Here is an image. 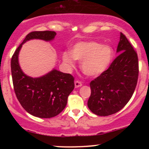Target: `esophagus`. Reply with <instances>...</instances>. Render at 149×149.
Returning a JSON list of instances; mask_svg holds the SVG:
<instances>
[{"label": "esophagus", "instance_id": "obj_1", "mask_svg": "<svg viewBox=\"0 0 149 149\" xmlns=\"http://www.w3.org/2000/svg\"><path fill=\"white\" fill-rule=\"evenodd\" d=\"M82 86L81 82L79 81H75V87L76 88H79V87H81Z\"/></svg>", "mask_w": 149, "mask_h": 149}]
</instances>
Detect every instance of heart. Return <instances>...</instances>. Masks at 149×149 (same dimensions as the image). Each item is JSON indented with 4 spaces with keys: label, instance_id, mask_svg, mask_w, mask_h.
Wrapping results in <instances>:
<instances>
[{
    "label": "heart",
    "instance_id": "heart-1",
    "mask_svg": "<svg viewBox=\"0 0 149 149\" xmlns=\"http://www.w3.org/2000/svg\"><path fill=\"white\" fill-rule=\"evenodd\" d=\"M113 57L114 50L111 46L86 41L75 44L70 52H63V61L69 67L74 66L75 59L81 61V68L86 75L97 76L107 70Z\"/></svg>",
    "mask_w": 149,
    "mask_h": 149
}]
</instances>
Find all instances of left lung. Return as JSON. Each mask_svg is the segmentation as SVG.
I'll use <instances>...</instances> for the list:
<instances>
[{
  "instance_id": "obj_1",
  "label": "left lung",
  "mask_w": 149,
  "mask_h": 149,
  "mask_svg": "<svg viewBox=\"0 0 149 149\" xmlns=\"http://www.w3.org/2000/svg\"><path fill=\"white\" fill-rule=\"evenodd\" d=\"M119 55L109 68L90 83L88 107L95 115L108 116L123 109L134 93L139 77L138 55L125 36L120 33Z\"/></svg>"
}]
</instances>
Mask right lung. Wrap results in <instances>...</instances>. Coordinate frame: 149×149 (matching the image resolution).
<instances>
[{"label":"right lung","mask_w":149,"mask_h":149,"mask_svg":"<svg viewBox=\"0 0 149 149\" xmlns=\"http://www.w3.org/2000/svg\"><path fill=\"white\" fill-rule=\"evenodd\" d=\"M53 31H31L26 36L13 53L10 62L13 88L22 107L30 115L40 118H50L65 107L68 97L74 88V78L53 69L44 76L32 78L26 76L19 64V54L22 45L30 40L51 41Z\"/></svg>","instance_id":"1"}]
</instances>
